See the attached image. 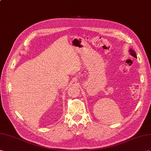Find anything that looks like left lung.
I'll list each match as a JSON object with an SVG mask.
<instances>
[{
	"instance_id": "8db88e82",
	"label": "left lung",
	"mask_w": 151,
	"mask_h": 151,
	"mask_svg": "<svg viewBox=\"0 0 151 151\" xmlns=\"http://www.w3.org/2000/svg\"><path fill=\"white\" fill-rule=\"evenodd\" d=\"M129 52H130V54L132 55L133 57L137 58V55H136V53H135V52L134 50H133L132 49H129Z\"/></svg>"
}]
</instances>
